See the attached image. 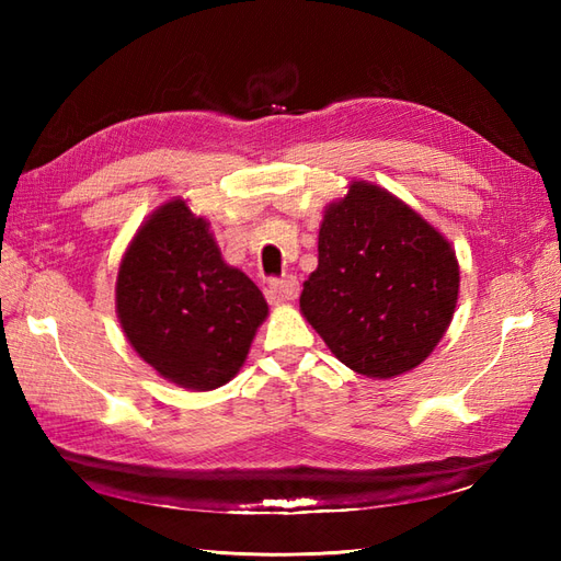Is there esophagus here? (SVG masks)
Wrapping results in <instances>:
<instances>
[{
    "instance_id": "esophagus-1",
    "label": "esophagus",
    "mask_w": 561,
    "mask_h": 561,
    "mask_svg": "<svg viewBox=\"0 0 561 561\" xmlns=\"http://www.w3.org/2000/svg\"><path fill=\"white\" fill-rule=\"evenodd\" d=\"M299 296V279L296 277H282V279H272L267 287V299L270 304L279 306V304H289Z\"/></svg>"
}]
</instances>
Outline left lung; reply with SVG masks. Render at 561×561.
I'll use <instances>...</instances> for the list:
<instances>
[{
	"mask_svg": "<svg viewBox=\"0 0 561 561\" xmlns=\"http://www.w3.org/2000/svg\"><path fill=\"white\" fill-rule=\"evenodd\" d=\"M460 265L448 238L386 187L352 181L325 207L301 313L366 378H396L434 352L456 313Z\"/></svg>",
	"mask_w": 561,
	"mask_h": 561,
	"instance_id": "obj_1",
	"label": "left lung"
}]
</instances>
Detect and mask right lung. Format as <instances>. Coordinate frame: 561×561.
Listing matches in <instances>:
<instances>
[{
    "label": "right lung",
    "instance_id": "1",
    "mask_svg": "<svg viewBox=\"0 0 561 561\" xmlns=\"http://www.w3.org/2000/svg\"><path fill=\"white\" fill-rule=\"evenodd\" d=\"M115 313L141 362L178 388L207 392L241 371L270 308L245 272L226 265L209 221L173 197L129 241Z\"/></svg>",
    "mask_w": 561,
    "mask_h": 561
}]
</instances>
